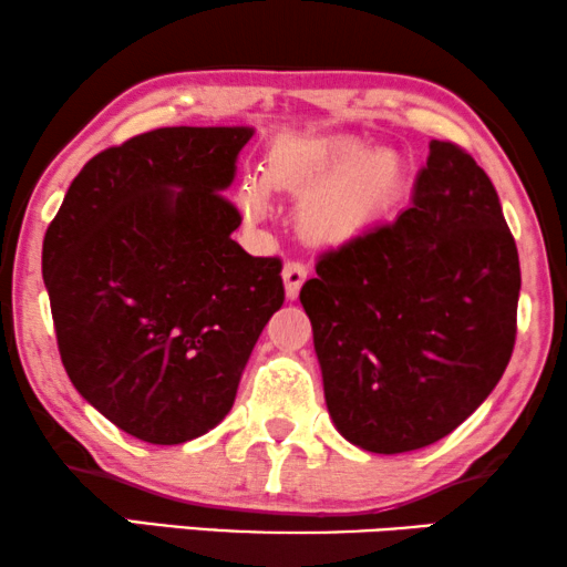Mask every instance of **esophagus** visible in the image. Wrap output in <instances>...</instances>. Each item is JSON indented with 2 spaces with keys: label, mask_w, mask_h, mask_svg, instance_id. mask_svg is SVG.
Masks as SVG:
<instances>
[{
  "label": "esophagus",
  "mask_w": 567,
  "mask_h": 567,
  "mask_svg": "<svg viewBox=\"0 0 567 567\" xmlns=\"http://www.w3.org/2000/svg\"><path fill=\"white\" fill-rule=\"evenodd\" d=\"M307 276H309V270H307L305 262H299V260H289V262H286V266H284L286 297L297 299L299 291H301V286H305V281H307Z\"/></svg>",
  "instance_id": "34e87169"
}]
</instances>
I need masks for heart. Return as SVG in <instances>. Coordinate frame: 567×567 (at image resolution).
I'll return each instance as SVG.
<instances>
[{"instance_id": "heart-1", "label": "heart", "mask_w": 567, "mask_h": 567, "mask_svg": "<svg viewBox=\"0 0 567 567\" xmlns=\"http://www.w3.org/2000/svg\"><path fill=\"white\" fill-rule=\"evenodd\" d=\"M400 159L392 152H367L355 142L307 146L281 142L268 152L266 175L237 188V208L247 224L268 214V188L301 198L299 229L312 243L336 245L359 235L400 185Z\"/></svg>"}]
</instances>
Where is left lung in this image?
<instances>
[{
  "label": "left lung",
  "instance_id": "left-lung-1",
  "mask_svg": "<svg viewBox=\"0 0 567 567\" xmlns=\"http://www.w3.org/2000/svg\"><path fill=\"white\" fill-rule=\"evenodd\" d=\"M429 150L405 212L322 252L299 293L332 423L374 454L449 436L516 343L522 268L498 193L462 146Z\"/></svg>",
  "mask_w": 567,
  "mask_h": 567
}]
</instances>
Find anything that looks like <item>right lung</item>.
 Returning a JSON list of instances; mask_svg holds the SVG:
<instances>
[{
	"instance_id": "obj_1",
	"label": "right lung",
	"mask_w": 567,
	"mask_h": 567,
	"mask_svg": "<svg viewBox=\"0 0 567 567\" xmlns=\"http://www.w3.org/2000/svg\"><path fill=\"white\" fill-rule=\"evenodd\" d=\"M247 126H173L100 152L43 237L56 343L76 392L150 444L204 436L235 405L284 305L281 258L231 239L224 198Z\"/></svg>"
}]
</instances>
